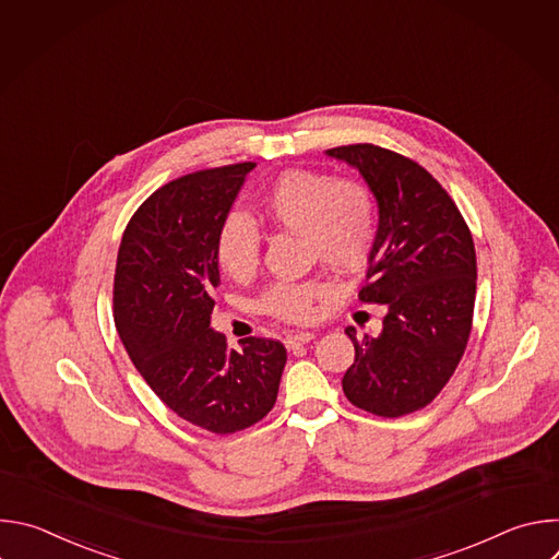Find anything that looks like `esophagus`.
Segmentation results:
<instances>
[{
    "label": "esophagus",
    "instance_id": "esophagus-1",
    "mask_svg": "<svg viewBox=\"0 0 559 559\" xmlns=\"http://www.w3.org/2000/svg\"><path fill=\"white\" fill-rule=\"evenodd\" d=\"M313 338H316L313 332H298V334H292V336L285 338V347H287V349H296V347H300V345L311 343Z\"/></svg>",
    "mask_w": 559,
    "mask_h": 559
}]
</instances>
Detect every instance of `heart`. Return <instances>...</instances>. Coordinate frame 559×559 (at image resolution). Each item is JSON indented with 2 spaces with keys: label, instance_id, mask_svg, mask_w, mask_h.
Masks as SVG:
<instances>
[{
  "label": "heart",
  "instance_id": "heart-1",
  "mask_svg": "<svg viewBox=\"0 0 559 559\" xmlns=\"http://www.w3.org/2000/svg\"><path fill=\"white\" fill-rule=\"evenodd\" d=\"M259 210L274 225L300 234L309 257L338 272H358L371 257L378 205L360 181L336 179L318 170H287L263 188ZM214 254L229 278H250L261 259V236L254 221L236 210L225 214L216 229ZM328 292L325 278L278 283L265 292L261 307L281 321L305 323L316 313V300Z\"/></svg>",
  "mask_w": 559,
  "mask_h": 559
}]
</instances>
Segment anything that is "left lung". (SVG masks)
<instances>
[{
    "label": "left lung",
    "mask_w": 559,
    "mask_h": 559,
    "mask_svg": "<svg viewBox=\"0 0 559 559\" xmlns=\"http://www.w3.org/2000/svg\"><path fill=\"white\" fill-rule=\"evenodd\" d=\"M360 173L378 205L362 302L386 309L378 336L347 328L356 358L347 401L382 418L427 407L453 376L471 334L475 248L444 188L412 158L356 143L325 150Z\"/></svg>",
    "instance_id": "8db88e82"
}]
</instances>
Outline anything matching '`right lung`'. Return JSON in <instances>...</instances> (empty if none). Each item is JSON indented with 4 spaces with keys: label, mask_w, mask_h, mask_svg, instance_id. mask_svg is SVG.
<instances>
[{
    "label": "right lung",
    "mask_w": 559,
    "mask_h": 559,
    "mask_svg": "<svg viewBox=\"0 0 559 559\" xmlns=\"http://www.w3.org/2000/svg\"><path fill=\"white\" fill-rule=\"evenodd\" d=\"M254 166L158 188L130 218L115 270V325L132 365L177 416L221 436L270 414L287 360L278 341L252 336L229 349L210 325L216 229Z\"/></svg>",
    "instance_id": "right-lung-1"
}]
</instances>
